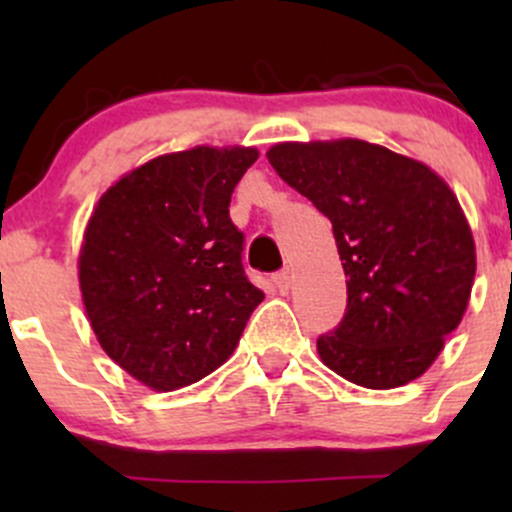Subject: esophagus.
Returning a JSON list of instances; mask_svg holds the SVG:
<instances>
[{
    "instance_id": "obj_1",
    "label": "esophagus",
    "mask_w": 512,
    "mask_h": 512,
    "mask_svg": "<svg viewBox=\"0 0 512 512\" xmlns=\"http://www.w3.org/2000/svg\"><path fill=\"white\" fill-rule=\"evenodd\" d=\"M272 282H275L277 292L287 294V292H289V285H292V277H289V270L275 272V275H272Z\"/></svg>"
}]
</instances>
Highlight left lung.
<instances>
[{"label":"left lung","instance_id":"obj_1","mask_svg":"<svg viewBox=\"0 0 512 512\" xmlns=\"http://www.w3.org/2000/svg\"><path fill=\"white\" fill-rule=\"evenodd\" d=\"M282 180L332 220L347 312L317 352L366 389H396L433 364L461 324L476 245L458 198L418 160L342 138L280 143L267 153Z\"/></svg>","mask_w":512,"mask_h":512}]
</instances>
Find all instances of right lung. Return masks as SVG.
<instances>
[{
	"label": "right lung",
	"mask_w": 512,
	"mask_h": 512,
	"mask_svg": "<svg viewBox=\"0 0 512 512\" xmlns=\"http://www.w3.org/2000/svg\"><path fill=\"white\" fill-rule=\"evenodd\" d=\"M255 160V148L208 146L153 158L91 215L79 257L86 314L103 352L151 389L195 384L225 364L265 299L227 210Z\"/></svg>",
	"instance_id": "obj_1"
}]
</instances>
